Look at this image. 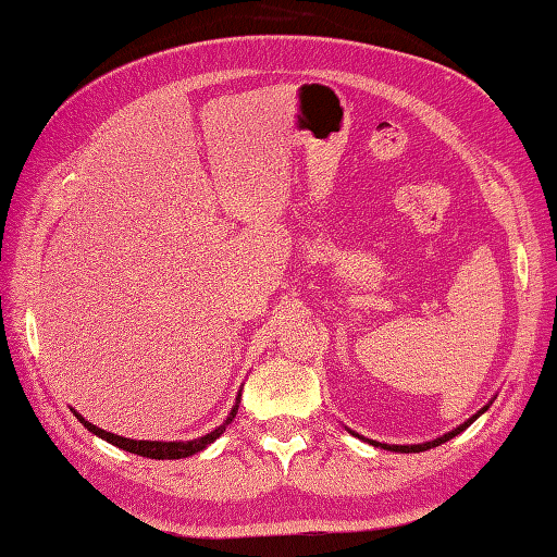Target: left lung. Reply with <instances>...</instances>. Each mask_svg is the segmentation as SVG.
<instances>
[{
    "instance_id": "obj_1",
    "label": "left lung",
    "mask_w": 557,
    "mask_h": 557,
    "mask_svg": "<svg viewBox=\"0 0 557 557\" xmlns=\"http://www.w3.org/2000/svg\"><path fill=\"white\" fill-rule=\"evenodd\" d=\"M486 408H482L480 412H476L474 418H470L468 422L465 424H460V426H456L454 432H448V434H444V436H438V438H434V442H426V444H416V446H389V444H377V442H372L374 446H380V448H386V450H398V454H420V450H430V448H434V446H438V444H444V442H448V438H454L456 434H460L462 430H468V426L482 416Z\"/></svg>"
}]
</instances>
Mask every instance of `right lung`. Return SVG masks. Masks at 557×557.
Here are the masks:
<instances>
[{
	"instance_id": "add662e5",
	"label": "right lung",
	"mask_w": 557,
	"mask_h": 557,
	"mask_svg": "<svg viewBox=\"0 0 557 557\" xmlns=\"http://www.w3.org/2000/svg\"><path fill=\"white\" fill-rule=\"evenodd\" d=\"M237 408H239V398H237L235 408H232L230 418H227L223 424H220L218 430H213L211 434H206V436H201V438H194V442H135V438H125V436H119V434H111V432L99 430V426H95L92 422H87L85 418L77 416V412H75V418L81 420L89 432L101 436L103 442H109V444L119 446V448H123V450H131V454L145 456V458H153V460H177V458H187V456L199 454V450H203L206 446L213 444L215 438H218L220 434H223L225 424H230L232 420H235Z\"/></svg>"
}]
</instances>
